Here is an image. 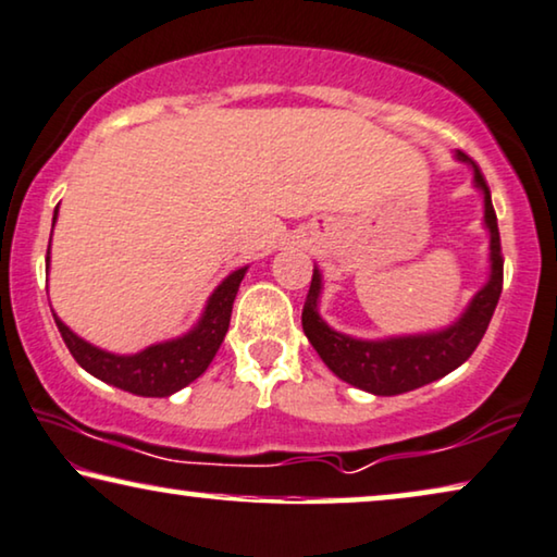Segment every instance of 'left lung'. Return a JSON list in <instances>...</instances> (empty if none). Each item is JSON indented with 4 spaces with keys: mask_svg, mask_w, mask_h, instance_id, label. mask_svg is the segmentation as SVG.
Instances as JSON below:
<instances>
[{
    "mask_svg": "<svg viewBox=\"0 0 557 557\" xmlns=\"http://www.w3.org/2000/svg\"><path fill=\"white\" fill-rule=\"evenodd\" d=\"M459 161L474 166V182L484 191V222L490 226V282L474 300L469 302L465 315L442 333L409 335V338L388 341H356L350 335L335 333L318 315L320 272H312V282L302 305V331L325 360V366L350 386L363 388L375 396H396L413 391L424 383H432L442 375L451 373L474 354L480 341L487 333V325L495 315L499 293H503V245H499L497 214L492 207L490 186L484 182L480 166L467 153H457Z\"/></svg>",
    "mask_w": 557,
    "mask_h": 557,
    "instance_id": "1",
    "label": "left lung"
}]
</instances>
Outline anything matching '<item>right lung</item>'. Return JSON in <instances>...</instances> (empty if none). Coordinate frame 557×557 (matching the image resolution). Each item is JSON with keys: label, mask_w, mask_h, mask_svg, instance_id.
Segmentation results:
<instances>
[{"label": "right lung", "mask_w": 557, "mask_h": 557, "mask_svg": "<svg viewBox=\"0 0 557 557\" xmlns=\"http://www.w3.org/2000/svg\"><path fill=\"white\" fill-rule=\"evenodd\" d=\"M54 216H58V209H54ZM245 272L247 268L232 272L214 289L199 325L191 333H186L184 338L159 343V346L140 350L136 356L106 354V350L77 338L58 315H54V323H58V331L70 354L96 379L111 383L115 388L131 391L136 396H171L178 388L197 381L214 360L226 331H230L232 305Z\"/></svg>", "instance_id": "1"}]
</instances>
